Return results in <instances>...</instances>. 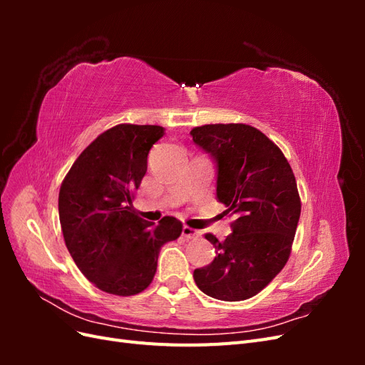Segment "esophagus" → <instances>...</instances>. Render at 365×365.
Instances as JSON below:
<instances>
[{
    "instance_id": "obj_1",
    "label": "esophagus",
    "mask_w": 365,
    "mask_h": 365,
    "mask_svg": "<svg viewBox=\"0 0 365 365\" xmlns=\"http://www.w3.org/2000/svg\"><path fill=\"white\" fill-rule=\"evenodd\" d=\"M201 231L200 230H195V228H190V227H187V225H184L182 227V236L185 237V239H196V237H201Z\"/></svg>"
}]
</instances>
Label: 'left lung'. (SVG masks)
<instances>
[{"mask_svg":"<svg viewBox=\"0 0 365 365\" xmlns=\"http://www.w3.org/2000/svg\"><path fill=\"white\" fill-rule=\"evenodd\" d=\"M197 146L217 163V200L235 215L231 233L215 260L193 272L204 294L240 302L259 294L288 262L302 201L291 165L280 148L244 123L204 125L190 130Z\"/></svg>","mask_w":365,"mask_h":365,"instance_id":"1","label":"left lung"}]
</instances>
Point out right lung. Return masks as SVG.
<instances>
[{"instance_id": "obj_1", "label": "right lung", "mask_w": 365, "mask_h": 365, "mask_svg": "<svg viewBox=\"0 0 365 365\" xmlns=\"http://www.w3.org/2000/svg\"><path fill=\"white\" fill-rule=\"evenodd\" d=\"M163 135L157 125H117L77 157L62 181L65 245L77 268L103 292L129 297L145 291L157 272L161 247L181 236L176 217L164 216L153 227L132 208L148 153Z\"/></svg>"}]
</instances>
